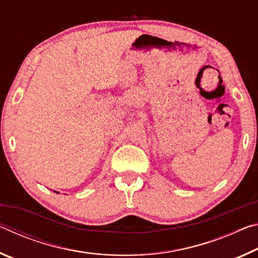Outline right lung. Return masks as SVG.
Masks as SVG:
<instances>
[{"instance_id": "1", "label": "right lung", "mask_w": 258, "mask_h": 258, "mask_svg": "<svg viewBox=\"0 0 258 258\" xmlns=\"http://www.w3.org/2000/svg\"><path fill=\"white\" fill-rule=\"evenodd\" d=\"M54 192H56V191H54ZM56 194H59V192H56Z\"/></svg>"}]
</instances>
